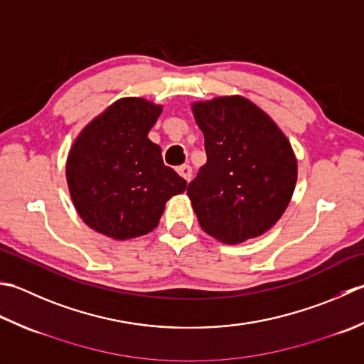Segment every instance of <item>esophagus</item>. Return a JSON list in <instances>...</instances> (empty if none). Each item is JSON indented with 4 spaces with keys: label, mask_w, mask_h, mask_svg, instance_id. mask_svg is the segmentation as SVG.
Returning a JSON list of instances; mask_svg holds the SVG:
<instances>
[{
    "label": "esophagus",
    "mask_w": 364,
    "mask_h": 364,
    "mask_svg": "<svg viewBox=\"0 0 364 364\" xmlns=\"http://www.w3.org/2000/svg\"><path fill=\"white\" fill-rule=\"evenodd\" d=\"M176 172L180 173L184 180L186 181H189L191 180V176H192V168H191V166L189 164H183V166H180L176 168Z\"/></svg>",
    "instance_id": "obj_1"
}]
</instances>
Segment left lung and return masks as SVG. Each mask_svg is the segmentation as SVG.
I'll use <instances>...</instances> for the list:
<instances>
[{"mask_svg": "<svg viewBox=\"0 0 364 364\" xmlns=\"http://www.w3.org/2000/svg\"><path fill=\"white\" fill-rule=\"evenodd\" d=\"M206 164L188 196L202 229L227 245L255 238L279 220L296 184V158L274 121L241 96L194 102Z\"/></svg>", "mask_w": 364, "mask_h": 364, "instance_id": "8db88e82", "label": "left lung"}]
</instances>
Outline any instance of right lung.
<instances>
[{
  "label": "right lung",
  "instance_id": "add662e5",
  "mask_svg": "<svg viewBox=\"0 0 364 364\" xmlns=\"http://www.w3.org/2000/svg\"><path fill=\"white\" fill-rule=\"evenodd\" d=\"M162 112L141 97H124L95 118L75 139L66 162L70 197L83 223L113 240L151 232L170 197L186 180L162 161L148 139Z\"/></svg>",
  "mask_w": 364,
  "mask_h": 364
}]
</instances>
